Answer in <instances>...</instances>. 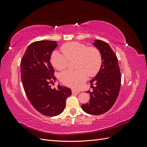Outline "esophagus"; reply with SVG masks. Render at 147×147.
Here are the masks:
<instances>
[{
	"mask_svg": "<svg viewBox=\"0 0 147 147\" xmlns=\"http://www.w3.org/2000/svg\"><path fill=\"white\" fill-rule=\"evenodd\" d=\"M72 94H74V93H79V92H80V91L79 90H74V89H72Z\"/></svg>",
	"mask_w": 147,
	"mask_h": 147,
	"instance_id": "1",
	"label": "esophagus"
}]
</instances>
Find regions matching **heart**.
<instances>
[{
    "label": "heart",
    "instance_id": "b5f03b06",
    "mask_svg": "<svg viewBox=\"0 0 147 147\" xmlns=\"http://www.w3.org/2000/svg\"><path fill=\"white\" fill-rule=\"evenodd\" d=\"M61 53L55 51L51 55V63L58 70L65 69L69 61L75 59L74 70H66L59 75L61 82L65 85L78 88L86 81L88 75L90 77L96 75L102 64V56L96 47H88L85 44L77 42H69L61 47Z\"/></svg>",
    "mask_w": 147,
    "mask_h": 147
}]
</instances>
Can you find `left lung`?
<instances>
[{
    "instance_id": "8db88e82",
    "label": "left lung",
    "mask_w": 147,
    "mask_h": 147,
    "mask_svg": "<svg viewBox=\"0 0 147 147\" xmlns=\"http://www.w3.org/2000/svg\"><path fill=\"white\" fill-rule=\"evenodd\" d=\"M94 45L102 56L100 69L96 76L90 81L92 91L88 90L90 100L83 104L82 108L86 113L99 115L109 111L115 104L121 87V75L118 58L107 43L96 40Z\"/></svg>"
}]
</instances>
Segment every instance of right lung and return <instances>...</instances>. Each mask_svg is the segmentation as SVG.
Listing matches in <instances>:
<instances>
[{"instance_id":"1","label":"right lung","mask_w":147,"mask_h":147,"mask_svg":"<svg viewBox=\"0 0 147 147\" xmlns=\"http://www.w3.org/2000/svg\"><path fill=\"white\" fill-rule=\"evenodd\" d=\"M57 42L41 40L28 47L22 57L21 77L26 96L30 104L41 114L54 117L61 114L65 107V100L72 94L70 88L57 85L51 89L55 82V70L50 61Z\"/></svg>"}]
</instances>
